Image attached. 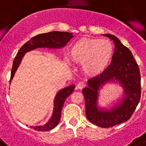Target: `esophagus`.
<instances>
[{
    "label": "esophagus",
    "instance_id": "obj_1",
    "mask_svg": "<svg viewBox=\"0 0 146 146\" xmlns=\"http://www.w3.org/2000/svg\"><path fill=\"white\" fill-rule=\"evenodd\" d=\"M85 86V84L84 83V82H79V83L77 84L76 85V88H78V89H82Z\"/></svg>",
    "mask_w": 146,
    "mask_h": 146
}]
</instances>
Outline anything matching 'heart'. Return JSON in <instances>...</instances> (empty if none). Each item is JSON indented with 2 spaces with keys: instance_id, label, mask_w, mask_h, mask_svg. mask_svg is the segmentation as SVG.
Here are the masks:
<instances>
[{
  "instance_id": "b5f03b06",
  "label": "heart",
  "mask_w": 146,
  "mask_h": 146,
  "mask_svg": "<svg viewBox=\"0 0 146 146\" xmlns=\"http://www.w3.org/2000/svg\"><path fill=\"white\" fill-rule=\"evenodd\" d=\"M69 58L76 64H82L85 74L96 76L104 73L112 61L114 48L110 40L85 37L71 45Z\"/></svg>"
}]
</instances>
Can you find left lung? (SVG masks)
Segmentation results:
<instances>
[{
	"instance_id": "obj_1",
	"label": "left lung",
	"mask_w": 146,
	"mask_h": 146,
	"mask_svg": "<svg viewBox=\"0 0 146 146\" xmlns=\"http://www.w3.org/2000/svg\"><path fill=\"white\" fill-rule=\"evenodd\" d=\"M114 42L112 62L104 73L88 80V87L82 89L85 100V113L88 120L100 127H110L124 122L131 118L141 96L139 68L129 48L115 36L103 34ZM108 83H118L123 88V95L110 108L98 106L100 88Z\"/></svg>"
}]
</instances>
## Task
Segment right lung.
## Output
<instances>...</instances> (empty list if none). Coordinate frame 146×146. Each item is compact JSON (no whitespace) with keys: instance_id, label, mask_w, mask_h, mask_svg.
I'll use <instances>...</instances> for the list:
<instances>
[{"instance_id":"add662e5","label":"right lung","mask_w":146,"mask_h":146,"mask_svg":"<svg viewBox=\"0 0 146 146\" xmlns=\"http://www.w3.org/2000/svg\"><path fill=\"white\" fill-rule=\"evenodd\" d=\"M73 36V35L72 33L52 31L45 33V34H38L36 36L32 37L30 40H28V42L25 43L21 47L19 51L18 52L16 57L15 58L13 63L11 76H10L9 82H11L12 79L15 75V73L17 70L18 67L21 64V61H22L24 55L26 52H28L30 51L40 48L60 49V48H62L64 46H66V44L69 42L70 40ZM74 88H75V85H71L60 90L57 93L55 98H54L53 113L51 116L50 119L48 121V122L45 124L44 125L32 126L31 127H33L34 130L39 131H50L54 127H55L58 124L59 121L61 119V110H62L63 105L64 104L65 100L68 96L70 95V94L73 93Z\"/></svg>"}]
</instances>
